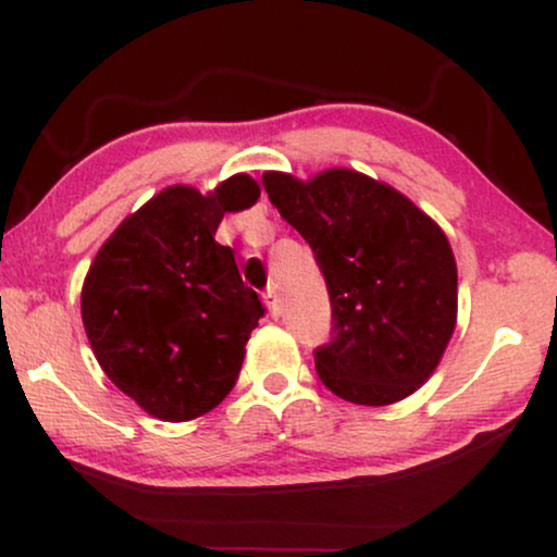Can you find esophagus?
<instances>
[{
	"mask_svg": "<svg viewBox=\"0 0 557 557\" xmlns=\"http://www.w3.org/2000/svg\"><path fill=\"white\" fill-rule=\"evenodd\" d=\"M263 304H265V307H269V311H271L273 317L278 314V296H276V288H273V286L265 288V292H263Z\"/></svg>",
	"mask_w": 557,
	"mask_h": 557,
	"instance_id": "1",
	"label": "esophagus"
}]
</instances>
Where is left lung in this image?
I'll return each instance as SVG.
<instances>
[{
  "label": "left lung",
  "mask_w": 557,
  "mask_h": 557,
  "mask_svg": "<svg viewBox=\"0 0 557 557\" xmlns=\"http://www.w3.org/2000/svg\"><path fill=\"white\" fill-rule=\"evenodd\" d=\"M281 218L309 243L332 304L319 380L357 406H391L431 377L456 324L446 235L398 189L352 170L299 182L265 172Z\"/></svg>",
  "instance_id": "left-lung-1"
}]
</instances>
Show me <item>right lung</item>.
<instances>
[{
    "label": "right lung",
    "instance_id": "right-lung-1",
    "mask_svg": "<svg viewBox=\"0 0 557 557\" xmlns=\"http://www.w3.org/2000/svg\"><path fill=\"white\" fill-rule=\"evenodd\" d=\"M258 195L248 174L208 197L166 187L90 263L81 294L90 347L111 383L154 418L193 421L238 380L265 309L215 231L225 212L250 208Z\"/></svg>",
    "mask_w": 557,
    "mask_h": 557
}]
</instances>
